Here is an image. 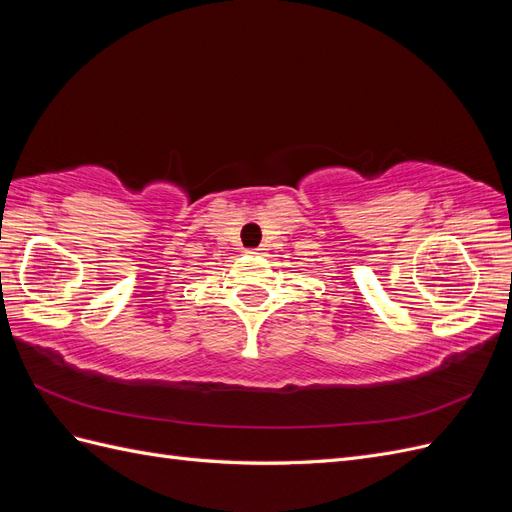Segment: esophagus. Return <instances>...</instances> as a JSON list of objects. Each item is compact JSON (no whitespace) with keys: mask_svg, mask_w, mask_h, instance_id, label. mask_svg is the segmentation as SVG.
<instances>
[{"mask_svg":"<svg viewBox=\"0 0 512 512\" xmlns=\"http://www.w3.org/2000/svg\"><path fill=\"white\" fill-rule=\"evenodd\" d=\"M262 252H265V247H252V250H247V254H252V256H258Z\"/></svg>","mask_w":512,"mask_h":512,"instance_id":"34e87169","label":"esophagus"}]
</instances>
